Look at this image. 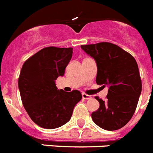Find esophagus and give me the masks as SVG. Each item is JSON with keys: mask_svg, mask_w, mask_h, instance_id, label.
I'll return each instance as SVG.
<instances>
[{"mask_svg": "<svg viewBox=\"0 0 153 153\" xmlns=\"http://www.w3.org/2000/svg\"><path fill=\"white\" fill-rule=\"evenodd\" d=\"M82 97H83V99H84V100H89V99H91V96L90 95H87V94H86V93H82Z\"/></svg>", "mask_w": 153, "mask_h": 153, "instance_id": "obj_1", "label": "esophagus"}]
</instances>
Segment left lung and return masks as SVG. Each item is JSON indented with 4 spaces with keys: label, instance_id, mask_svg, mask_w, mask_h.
I'll list each match as a JSON object with an SVG mask.
<instances>
[{
    "label": "left lung",
    "instance_id": "8db88e82",
    "mask_svg": "<svg viewBox=\"0 0 153 153\" xmlns=\"http://www.w3.org/2000/svg\"><path fill=\"white\" fill-rule=\"evenodd\" d=\"M81 48L97 63V84L109 88L106 101L96 97L100 107L92 113V120L106 130L120 129L133 116L141 94L137 63L129 53L111 43L82 45Z\"/></svg>",
    "mask_w": 153,
    "mask_h": 153
}]
</instances>
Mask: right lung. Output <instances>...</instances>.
I'll list each match as a JSON object with an SVG mask.
<instances>
[{
	"label": "right lung",
	"instance_id": "obj_1",
	"mask_svg": "<svg viewBox=\"0 0 153 153\" xmlns=\"http://www.w3.org/2000/svg\"><path fill=\"white\" fill-rule=\"evenodd\" d=\"M72 54L71 47H45L21 68L18 87L23 105L31 120L42 128L56 129L67 123L82 99L78 90H59L55 83L63 76Z\"/></svg>",
	"mask_w": 153,
	"mask_h": 153
}]
</instances>
